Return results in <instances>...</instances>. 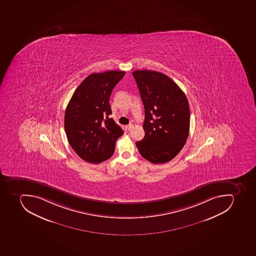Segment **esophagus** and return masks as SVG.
Instances as JSON below:
<instances>
[{"instance_id":"obj_1","label":"esophagus","mask_w":256,"mask_h":256,"mask_svg":"<svg viewBox=\"0 0 256 256\" xmlns=\"http://www.w3.org/2000/svg\"><path fill=\"white\" fill-rule=\"evenodd\" d=\"M133 125L132 124H128L126 126V130H128V131H129L130 129L132 128Z\"/></svg>"}]
</instances>
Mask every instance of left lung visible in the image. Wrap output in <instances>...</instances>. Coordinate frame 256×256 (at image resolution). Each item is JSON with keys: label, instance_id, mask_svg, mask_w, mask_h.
<instances>
[{"label": "left lung", "instance_id": "8db88e82", "mask_svg": "<svg viewBox=\"0 0 256 256\" xmlns=\"http://www.w3.org/2000/svg\"><path fill=\"white\" fill-rule=\"evenodd\" d=\"M144 106L146 136L136 146L154 164L174 159L188 138L190 110L184 92L168 76L142 70L132 72Z\"/></svg>", "mask_w": 256, "mask_h": 256}]
</instances>
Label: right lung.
Here are the masks:
<instances>
[{
	"mask_svg": "<svg viewBox=\"0 0 256 256\" xmlns=\"http://www.w3.org/2000/svg\"><path fill=\"white\" fill-rule=\"evenodd\" d=\"M125 72L92 73L77 88L65 112L64 128L70 146L85 162L98 164L113 155L124 131L112 118L109 98Z\"/></svg>",
	"mask_w": 256,
	"mask_h": 256,
	"instance_id": "1",
	"label": "right lung"
}]
</instances>
